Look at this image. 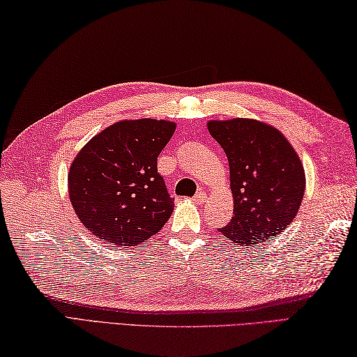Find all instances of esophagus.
<instances>
[{"label": "esophagus", "mask_w": 357, "mask_h": 357, "mask_svg": "<svg viewBox=\"0 0 357 357\" xmlns=\"http://www.w3.org/2000/svg\"><path fill=\"white\" fill-rule=\"evenodd\" d=\"M194 202H197V203H203V202H206V194L203 192V191L197 192V194L194 195Z\"/></svg>", "instance_id": "1"}]
</instances>
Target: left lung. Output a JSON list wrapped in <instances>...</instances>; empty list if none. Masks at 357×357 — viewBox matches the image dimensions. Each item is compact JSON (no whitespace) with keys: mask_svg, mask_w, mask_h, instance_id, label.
I'll return each instance as SVG.
<instances>
[{"mask_svg":"<svg viewBox=\"0 0 357 357\" xmlns=\"http://www.w3.org/2000/svg\"><path fill=\"white\" fill-rule=\"evenodd\" d=\"M229 163L234 215L219 228L237 245L259 246L285 231L305 194L299 155L280 130L257 120L208 123Z\"/></svg>","mask_w":357,"mask_h":357,"instance_id":"8db88e82","label":"left lung"}]
</instances>
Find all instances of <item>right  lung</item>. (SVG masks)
Segmentation results:
<instances>
[{
    "label": "right lung",
    "mask_w": 357,
    "mask_h": 357,
    "mask_svg": "<svg viewBox=\"0 0 357 357\" xmlns=\"http://www.w3.org/2000/svg\"><path fill=\"white\" fill-rule=\"evenodd\" d=\"M176 123L123 120L101 130L78 152L68 183L72 206L87 231L119 246H135L163 228L174 200L157 158Z\"/></svg>",
    "instance_id": "add662e5"
}]
</instances>
